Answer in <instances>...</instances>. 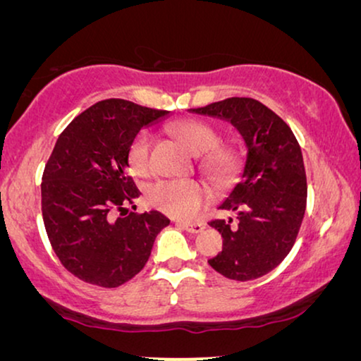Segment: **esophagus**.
Wrapping results in <instances>:
<instances>
[{"label": "esophagus", "mask_w": 361, "mask_h": 361, "mask_svg": "<svg viewBox=\"0 0 361 361\" xmlns=\"http://www.w3.org/2000/svg\"><path fill=\"white\" fill-rule=\"evenodd\" d=\"M177 225L189 231V233H200L205 228L204 224H190V221H177Z\"/></svg>", "instance_id": "34e87169"}]
</instances>
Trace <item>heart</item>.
Returning a JSON list of instances; mask_svg holds the SVG:
<instances>
[{"instance_id": "heart-1", "label": "heart", "mask_w": 361, "mask_h": 361, "mask_svg": "<svg viewBox=\"0 0 361 361\" xmlns=\"http://www.w3.org/2000/svg\"><path fill=\"white\" fill-rule=\"evenodd\" d=\"M169 133L190 154L204 156L202 169L215 184L231 182L240 166V152L230 146H216L219 135L210 125L197 120H180L171 123ZM152 136L141 131L128 147V166L133 174L147 177L152 172ZM147 200L154 209L176 219H190L209 200V192L197 180H159L147 192Z\"/></svg>"}]
</instances>
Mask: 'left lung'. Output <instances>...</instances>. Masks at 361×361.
I'll return each instance as SVG.
<instances>
[{"instance_id": "1", "label": "left lung", "mask_w": 361, "mask_h": 361, "mask_svg": "<svg viewBox=\"0 0 361 361\" xmlns=\"http://www.w3.org/2000/svg\"><path fill=\"white\" fill-rule=\"evenodd\" d=\"M190 111L228 120L246 145L241 179L220 205L238 212V221H210L224 248L209 264L228 279H258L289 255L302 224L307 180L299 142L286 121L253 98H226Z\"/></svg>"}]
</instances>
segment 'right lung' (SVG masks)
I'll return each mask as SVG.
<instances>
[{
	"mask_svg": "<svg viewBox=\"0 0 361 361\" xmlns=\"http://www.w3.org/2000/svg\"><path fill=\"white\" fill-rule=\"evenodd\" d=\"M167 115L110 98L59 136L42 174V219L52 250L75 278L108 289L125 284L145 268L157 233L169 225L156 210L126 214L141 194L128 174V147L142 126Z\"/></svg>",
	"mask_w": 361,
	"mask_h": 361,
	"instance_id": "right-lung-1",
	"label": "right lung"
}]
</instances>
